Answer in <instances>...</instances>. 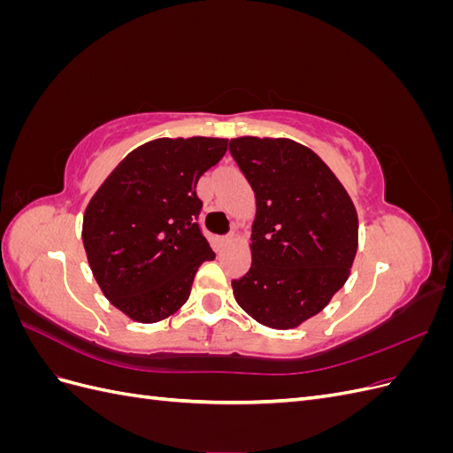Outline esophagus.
Instances as JSON below:
<instances>
[{"label":"esophagus","mask_w":453,"mask_h":453,"mask_svg":"<svg viewBox=\"0 0 453 453\" xmlns=\"http://www.w3.org/2000/svg\"><path fill=\"white\" fill-rule=\"evenodd\" d=\"M232 240H234V234H228V236H223L221 240H219V243H221V245H228Z\"/></svg>","instance_id":"esophagus-1"}]
</instances>
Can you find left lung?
<instances>
[{"label":"left lung","instance_id":"obj_1","mask_svg":"<svg viewBox=\"0 0 453 453\" xmlns=\"http://www.w3.org/2000/svg\"><path fill=\"white\" fill-rule=\"evenodd\" d=\"M257 198L253 263L232 281L243 311L270 328H295L348 281L359 243L348 190L311 149L287 138L230 140Z\"/></svg>","mask_w":453,"mask_h":453}]
</instances>
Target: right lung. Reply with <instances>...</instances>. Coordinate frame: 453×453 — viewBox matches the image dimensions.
Here are the masks:
<instances>
[{
	"instance_id": "add662e5",
	"label": "right lung",
	"mask_w": 453,
	"mask_h": 453,
	"mask_svg": "<svg viewBox=\"0 0 453 453\" xmlns=\"http://www.w3.org/2000/svg\"><path fill=\"white\" fill-rule=\"evenodd\" d=\"M228 140L160 138L134 149L107 175L83 217L90 270L115 308L138 323L180 310L203 260L196 183L221 160Z\"/></svg>"
}]
</instances>
